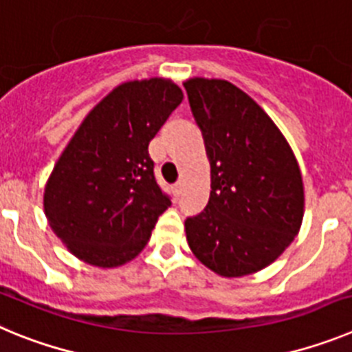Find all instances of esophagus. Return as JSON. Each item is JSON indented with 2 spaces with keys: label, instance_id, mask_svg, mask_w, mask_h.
Wrapping results in <instances>:
<instances>
[{
  "label": "esophagus",
  "instance_id": "esophagus-1",
  "mask_svg": "<svg viewBox=\"0 0 352 352\" xmlns=\"http://www.w3.org/2000/svg\"><path fill=\"white\" fill-rule=\"evenodd\" d=\"M173 194H174V197H176V199H178L179 195L183 194V183L182 182L174 183V185H173Z\"/></svg>",
  "mask_w": 352,
  "mask_h": 352
}]
</instances>
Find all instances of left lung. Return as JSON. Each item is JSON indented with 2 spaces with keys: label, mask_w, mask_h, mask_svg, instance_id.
<instances>
[{
  "label": "left lung",
  "mask_w": 352,
  "mask_h": 352,
  "mask_svg": "<svg viewBox=\"0 0 352 352\" xmlns=\"http://www.w3.org/2000/svg\"><path fill=\"white\" fill-rule=\"evenodd\" d=\"M183 86L211 162L210 201L185 220L186 241L214 273L250 275L300 231V167L268 114L234 84L195 77Z\"/></svg>",
  "instance_id": "1"
}]
</instances>
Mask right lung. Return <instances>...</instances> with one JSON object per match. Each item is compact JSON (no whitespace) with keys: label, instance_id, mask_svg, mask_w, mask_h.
Instances as JSON below:
<instances>
[{"label":"right lung","instance_id":"add662e5","mask_svg":"<svg viewBox=\"0 0 352 352\" xmlns=\"http://www.w3.org/2000/svg\"><path fill=\"white\" fill-rule=\"evenodd\" d=\"M182 100V89L166 79L121 84L65 148L43 208L56 236L84 263L114 268L133 259L170 206L149 142Z\"/></svg>","mask_w":352,"mask_h":352}]
</instances>
